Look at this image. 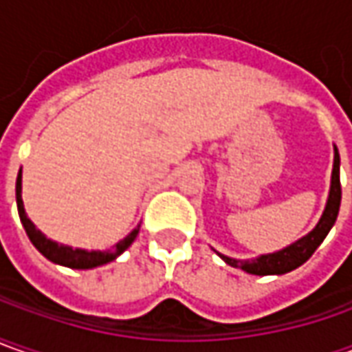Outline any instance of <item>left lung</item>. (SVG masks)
<instances>
[{"instance_id":"8db88e82","label":"left lung","mask_w":352,"mask_h":352,"mask_svg":"<svg viewBox=\"0 0 352 352\" xmlns=\"http://www.w3.org/2000/svg\"><path fill=\"white\" fill-rule=\"evenodd\" d=\"M339 152L335 148V160H333V175H331V190H329V199H327V206L325 212L321 216L318 226L309 232L308 236L298 239L296 243H292L290 248L276 251L271 255H261L259 259L253 261H237L230 259L226 255H220L222 259L234 267V269H241L251 274H285L298 269L300 265H304L306 261L316 253V249L320 248L321 241L329 234V230L333 228L337 214H339V206H341V181H339Z\"/></svg>"}]
</instances>
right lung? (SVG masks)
I'll return each instance as SVG.
<instances>
[{"label": "right lung", "mask_w": 352, "mask_h": 352, "mask_svg": "<svg viewBox=\"0 0 352 352\" xmlns=\"http://www.w3.org/2000/svg\"><path fill=\"white\" fill-rule=\"evenodd\" d=\"M15 195H17V210L19 218L23 222V228L27 232V236L32 241V245L38 249L43 253L46 259H50L52 263H58V265H64V267H69V269H93V267H99V265H104L109 261L116 259L124 249L130 248V243L136 239L140 232V226L126 236L122 241H118L115 248L111 251H85V249H72L66 248V245H58L56 241H50L48 237L41 234L31 220L27 218L25 214V206H23V199H21V171H19L17 177V185H15Z\"/></svg>", "instance_id": "right-lung-1"}]
</instances>
